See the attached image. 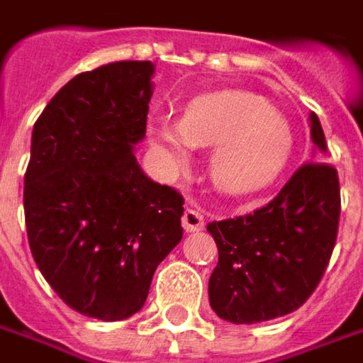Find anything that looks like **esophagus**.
Masks as SVG:
<instances>
[{"instance_id":"obj_1","label":"esophagus","mask_w":363,"mask_h":363,"mask_svg":"<svg viewBox=\"0 0 363 363\" xmlns=\"http://www.w3.org/2000/svg\"><path fill=\"white\" fill-rule=\"evenodd\" d=\"M182 225L187 233L199 232L203 230V216L199 210H186L184 218H182Z\"/></svg>"}]
</instances>
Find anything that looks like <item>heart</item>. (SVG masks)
<instances>
[{
    "instance_id": "obj_1",
    "label": "heart",
    "mask_w": 363,
    "mask_h": 363,
    "mask_svg": "<svg viewBox=\"0 0 363 363\" xmlns=\"http://www.w3.org/2000/svg\"><path fill=\"white\" fill-rule=\"evenodd\" d=\"M150 142L165 172L186 169L191 147H211V182L228 194H247L274 182L294 150L289 121L262 97L223 91L191 99L179 121L155 116Z\"/></svg>"
}]
</instances>
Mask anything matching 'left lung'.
Wrapping results in <instances>:
<instances>
[{"label":"left lung","mask_w":363,"mask_h":363,"mask_svg":"<svg viewBox=\"0 0 363 363\" xmlns=\"http://www.w3.org/2000/svg\"><path fill=\"white\" fill-rule=\"evenodd\" d=\"M315 152L325 135L310 113ZM340 223V179L332 165H301L262 210L211 221L218 266L210 278V306L221 320L257 323L298 310L318 288L332 257Z\"/></svg>","instance_id":"left-lung-1"}]
</instances>
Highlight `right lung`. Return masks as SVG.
<instances>
[{
  "label": "right lung",
  "instance_id": "obj_1",
  "mask_svg": "<svg viewBox=\"0 0 363 363\" xmlns=\"http://www.w3.org/2000/svg\"><path fill=\"white\" fill-rule=\"evenodd\" d=\"M152 62L75 75L31 133L23 210L31 255L72 310L119 322L145 303L155 267L184 235V198L143 174Z\"/></svg>",
  "mask_w": 363,
  "mask_h": 363
}]
</instances>
